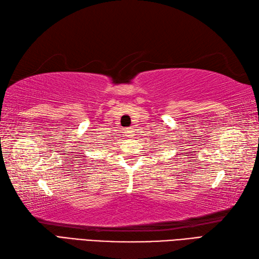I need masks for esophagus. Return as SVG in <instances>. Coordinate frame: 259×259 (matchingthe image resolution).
Returning a JSON list of instances; mask_svg holds the SVG:
<instances>
[{"instance_id": "obj_1", "label": "esophagus", "mask_w": 259, "mask_h": 259, "mask_svg": "<svg viewBox=\"0 0 259 259\" xmlns=\"http://www.w3.org/2000/svg\"><path fill=\"white\" fill-rule=\"evenodd\" d=\"M134 134H135V131H134V128H133V127L125 128V135L127 136V137H132V136H134Z\"/></svg>"}]
</instances>
